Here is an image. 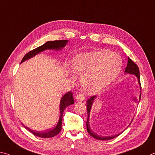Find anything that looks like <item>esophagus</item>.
Segmentation results:
<instances>
[{"label":"esophagus","instance_id":"esophagus-1","mask_svg":"<svg viewBox=\"0 0 155 155\" xmlns=\"http://www.w3.org/2000/svg\"><path fill=\"white\" fill-rule=\"evenodd\" d=\"M75 99H76V101H83L85 99V97L82 94H79L76 96Z\"/></svg>","mask_w":155,"mask_h":155}]
</instances>
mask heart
I'll list each match as a JSON object with an SVG mask.
<instances>
[{
    "label": "heart",
    "instance_id": "1",
    "mask_svg": "<svg viewBox=\"0 0 155 155\" xmlns=\"http://www.w3.org/2000/svg\"><path fill=\"white\" fill-rule=\"evenodd\" d=\"M122 61L116 54L103 50L82 54L72 62L74 71L84 74L82 82L91 93L106 88L120 73Z\"/></svg>",
    "mask_w": 155,
    "mask_h": 155
}]
</instances>
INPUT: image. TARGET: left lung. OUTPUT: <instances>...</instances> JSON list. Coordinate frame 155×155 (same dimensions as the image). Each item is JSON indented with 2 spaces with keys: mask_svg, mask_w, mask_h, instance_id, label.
Masks as SVG:
<instances>
[{
  "mask_svg": "<svg viewBox=\"0 0 155 155\" xmlns=\"http://www.w3.org/2000/svg\"><path fill=\"white\" fill-rule=\"evenodd\" d=\"M125 71L126 73L134 74V75L136 76L137 78V80H138V83L140 84V88H141L139 68H138L137 65L135 64L134 62H133L131 59H130V58H128V62H127V66L125 68V71ZM95 98H96V96L91 97V98H89L88 99V101H86V103H87V104H87V105H86V107H87V113H88V118H87V121H86V127H87V131L88 132V134H90L92 137L95 138V139H97V140H112V139H113V138L118 136V135L120 134L114 135V136L101 137V136H100V135L95 134V133H94L90 127V124H89V117H90V112H91L92 105H93L94 100L95 99ZM140 99H141V93H140Z\"/></svg>",
  "mask_w": 155,
  "mask_h": 155,
  "instance_id": "left-lung-1",
  "label": "left lung"
}]
</instances>
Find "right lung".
I'll list each match as a JSON object with an SVG mask.
<instances>
[{"mask_svg":"<svg viewBox=\"0 0 155 155\" xmlns=\"http://www.w3.org/2000/svg\"><path fill=\"white\" fill-rule=\"evenodd\" d=\"M67 42H68V40H56V41H52L46 42L43 45H41L39 47L35 48V50L30 51L29 52L27 53L26 55L23 57V58L21 61V63L44 50H61V49L63 48L64 46L66 45ZM73 104H74V99H73V94L71 92L69 91V93H66L65 94H64V96H62V97L61 99V102H60V114H61V115H60L59 120H58V123L56 124V126L52 129H50L49 130V131H45V132H40V131H34V130L30 129L28 127H26L25 126H24V127H25L28 131L32 133L34 135H36V136H38V137L48 138V137H52L54 136H55V135H58L61 131L62 115H63L64 110H65V108L69 106V105H72Z\"/></svg>","mask_w":155,"mask_h":155,"instance_id":"right-lung-1","label":"right lung"}]
</instances>
